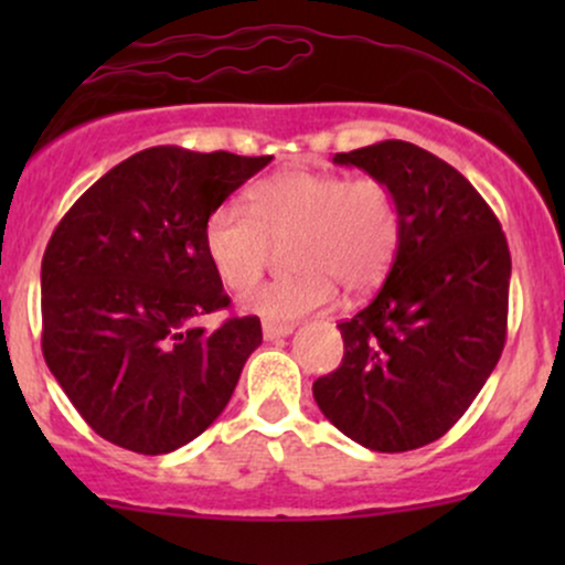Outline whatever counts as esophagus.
Masks as SVG:
<instances>
[{
    "label": "esophagus",
    "instance_id": "34e87169",
    "mask_svg": "<svg viewBox=\"0 0 565 565\" xmlns=\"http://www.w3.org/2000/svg\"><path fill=\"white\" fill-rule=\"evenodd\" d=\"M291 323H270V321H265L263 323V337L265 340H281V337H289L291 334Z\"/></svg>",
    "mask_w": 565,
    "mask_h": 565
}]
</instances>
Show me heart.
I'll return each mask as SVG.
<instances>
[{
	"label": "heart",
	"instance_id": "obj_1",
	"mask_svg": "<svg viewBox=\"0 0 565 565\" xmlns=\"http://www.w3.org/2000/svg\"><path fill=\"white\" fill-rule=\"evenodd\" d=\"M289 236L295 274L242 295L246 313L270 323L327 308L337 284L353 295L377 287L401 242L398 201L377 178L287 170L257 180L246 191V210L220 204L201 231L206 260L228 289L249 287L268 263L270 242Z\"/></svg>",
	"mask_w": 565,
	"mask_h": 565
}]
</instances>
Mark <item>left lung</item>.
Segmentation results:
<instances>
[{"label":"left lung","mask_w":565,"mask_h":565,"mask_svg":"<svg viewBox=\"0 0 565 565\" xmlns=\"http://www.w3.org/2000/svg\"><path fill=\"white\" fill-rule=\"evenodd\" d=\"M332 161L391 185L401 242L374 300L337 323L345 355L313 382V398L366 449H419L468 412L502 355L508 238L468 178L414 142L382 140Z\"/></svg>","instance_id":"1"}]
</instances>
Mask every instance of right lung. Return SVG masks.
I'll use <instances>...</instances> for the list:
<instances>
[{
  "label": "right lung",
  "mask_w": 565,
  "mask_h": 565,
  "mask_svg": "<svg viewBox=\"0 0 565 565\" xmlns=\"http://www.w3.org/2000/svg\"><path fill=\"white\" fill-rule=\"evenodd\" d=\"M274 157L153 146L108 170L57 223L42 257V353L100 438L170 454L228 406L263 342L206 260V217Z\"/></svg>",
  "instance_id": "1"
}]
</instances>
